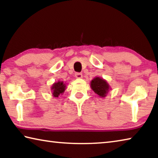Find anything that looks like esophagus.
Masks as SVG:
<instances>
[{"mask_svg":"<svg viewBox=\"0 0 158 158\" xmlns=\"http://www.w3.org/2000/svg\"><path fill=\"white\" fill-rule=\"evenodd\" d=\"M82 74L81 73H75V77L77 79H81L82 78Z\"/></svg>","mask_w":158,"mask_h":158,"instance_id":"esophagus-1","label":"esophagus"}]
</instances>
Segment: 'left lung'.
<instances>
[{"label":"left lung","instance_id":"8db88e82","mask_svg":"<svg viewBox=\"0 0 158 158\" xmlns=\"http://www.w3.org/2000/svg\"><path fill=\"white\" fill-rule=\"evenodd\" d=\"M90 87L93 91L100 98H105L108 93L109 89H111L106 80L100 77H95L90 81Z\"/></svg>","mask_w":158,"mask_h":158}]
</instances>
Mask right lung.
<instances>
[{
	"mask_svg": "<svg viewBox=\"0 0 158 158\" xmlns=\"http://www.w3.org/2000/svg\"><path fill=\"white\" fill-rule=\"evenodd\" d=\"M66 89V85L63 81H58L54 83L52 86V95L54 98H58V95L63 94Z\"/></svg>",
	"mask_w": 158,
	"mask_h": 158,
	"instance_id": "add662e5",
	"label": "right lung"
}]
</instances>
